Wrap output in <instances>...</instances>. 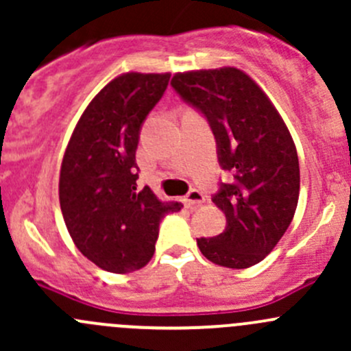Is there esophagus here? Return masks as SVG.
I'll return each mask as SVG.
<instances>
[{"label":"esophagus","instance_id":"34e87169","mask_svg":"<svg viewBox=\"0 0 351 351\" xmlns=\"http://www.w3.org/2000/svg\"><path fill=\"white\" fill-rule=\"evenodd\" d=\"M183 202H185L186 207H197V205L204 204L205 195L200 192V190L193 189V190H190L189 193H186V197L183 198Z\"/></svg>","mask_w":351,"mask_h":351}]
</instances>
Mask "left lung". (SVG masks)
I'll use <instances>...</instances> for the list:
<instances>
[{
	"label": "left lung",
	"instance_id": "obj_1",
	"mask_svg": "<svg viewBox=\"0 0 351 351\" xmlns=\"http://www.w3.org/2000/svg\"><path fill=\"white\" fill-rule=\"evenodd\" d=\"M171 86L207 119L219 166L232 175L212 197L226 214V229L197 239L198 247L221 267H253L280 241L295 214L300 173L292 136L267 95L236 67L178 73Z\"/></svg>",
	"mask_w": 351,
	"mask_h": 351
}]
</instances>
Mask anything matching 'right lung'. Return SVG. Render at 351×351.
I'll return each instance as SVG.
<instances>
[{"instance_id":"obj_1","label":"right lung","mask_w":351,"mask_h":351,"mask_svg":"<svg viewBox=\"0 0 351 351\" xmlns=\"http://www.w3.org/2000/svg\"><path fill=\"white\" fill-rule=\"evenodd\" d=\"M169 74L127 73L110 81L81 115L62 158L59 202L77 250L112 274L139 270L153 258L159 222L178 212L149 186L137 189L136 151Z\"/></svg>"}]
</instances>
